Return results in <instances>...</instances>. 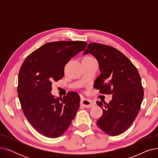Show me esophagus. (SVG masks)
Instances as JSON below:
<instances>
[{"mask_svg": "<svg viewBox=\"0 0 158 158\" xmlns=\"http://www.w3.org/2000/svg\"><path fill=\"white\" fill-rule=\"evenodd\" d=\"M81 103L85 107H86V108H89V107H92L94 106V103L91 101L87 98H82L81 100Z\"/></svg>", "mask_w": 158, "mask_h": 158, "instance_id": "esophagus-1", "label": "esophagus"}]
</instances>
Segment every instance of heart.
Returning a JSON list of instances; mask_svg holds the SVG:
<instances>
[{"instance_id":"b5f03b06","label":"heart","mask_w":158,"mask_h":158,"mask_svg":"<svg viewBox=\"0 0 158 158\" xmlns=\"http://www.w3.org/2000/svg\"><path fill=\"white\" fill-rule=\"evenodd\" d=\"M86 57H89V56H87Z\"/></svg>"}]
</instances>
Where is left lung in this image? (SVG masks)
I'll return each instance as SVG.
<instances>
[{
  "mask_svg": "<svg viewBox=\"0 0 158 158\" xmlns=\"http://www.w3.org/2000/svg\"><path fill=\"white\" fill-rule=\"evenodd\" d=\"M88 53L96 58L101 72L95 88L102 94H113L110 103L96 102L103 111L97 125L107 135H118L132 125L140 110L143 98L140 76L128 58L114 47L91 43L83 55Z\"/></svg>",
  "mask_w": 158,
  "mask_h": 158,
  "instance_id": "obj_1",
  "label": "left lung"
}]
</instances>
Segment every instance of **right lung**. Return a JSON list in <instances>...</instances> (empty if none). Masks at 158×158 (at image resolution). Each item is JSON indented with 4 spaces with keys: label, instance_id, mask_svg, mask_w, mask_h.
<instances>
[{
    "label": "right lung",
    "instance_id": "add662e5",
    "mask_svg": "<svg viewBox=\"0 0 158 158\" xmlns=\"http://www.w3.org/2000/svg\"><path fill=\"white\" fill-rule=\"evenodd\" d=\"M85 41H54L29 54L19 73L18 96L24 115L39 133L57 138L67 130L80 106L76 92L55 97L52 82L64 76V68L72 57L84 51Z\"/></svg>",
    "mask_w": 158,
    "mask_h": 158
}]
</instances>
